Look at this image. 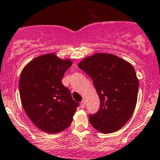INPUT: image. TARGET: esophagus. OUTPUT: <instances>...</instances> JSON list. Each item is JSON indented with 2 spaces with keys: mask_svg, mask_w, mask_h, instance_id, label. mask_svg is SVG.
<instances>
[{
  "mask_svg": "<svg viewBox=\"0 0 160 160\" xmlns=\"http://www.w3.org/2000/svg\"><path fill=\"white\" fill-rule=\"evenodd\" d=\"M85 106H86V101L84 100H82L81 102H80V107H81V108H84Z\"/></svg>",
  "mask_w": 160,
  "mask_h": 160,
  "instance_id": "34e87169",
  "label": "esophagus"
}]
</instances>
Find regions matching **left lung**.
<instances>
[{"mask_svg":"<svg viewBox=\"0 0 160 160\" xmlns=\"http://www.w3.org/2000/svg\"><path fill=\"white\" fill-rule=\"evenodd\" d=\"M93 82L100 108L89 116L90 124L102 133L122 128L132 117L137 102L139 80L127 60L111 53H98L79 63Z\"/></svg>","mask_w":160,"mask_h":160,"instance_id":"obj_1","label":"left lung"}]
</instances>
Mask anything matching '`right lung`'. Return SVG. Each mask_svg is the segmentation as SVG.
<instances>
[{"label": "right lung", "mask_w": 160, "mask_h": 160, "mask_svg": "<svg viewBox=\"0 0 160 160\" xmlns=\"http://www.w3.org/2000/svg\"><path fill=\"white\" fill-rule=\"evenodd\" d=\"M54 53L40 55L23 67L19 80L22 107L33 123L48 133H58L71 124L79 103L61 80L72 65Z\"/></svg>", "instance_id": "right-lung-1"}]
</instances>
